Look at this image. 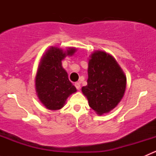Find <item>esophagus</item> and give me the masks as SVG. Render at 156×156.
I'll return each mask as SVG.
<instances>
[{
    "instance_id": "34e87169",
    "label": "esophagus",
    "mask_w": 156,
    "mask_h": 156,
    "mask_svg": "<svg viewBox=\"0 0 156 156\" xmlns=\"http://www.w3.org/2000/svg\"><path fill=\"white\" fill-rule=\"evenodd\" d=\"M75 87L77 88V90H80V89H81V84H80L79 82L75 83Z\"/></svg>"
}]
</instances>
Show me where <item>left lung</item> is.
Instances as JSON below:
<instances>
[{
	"mask_svg": "<svg viewBox=\"0 0 156 156\" xmlns=\"http://www.w3.org/2000/svg\"><path fill=\"white\" fill-rule=\"evenodd\" d=\"M87 72V84L81 90L89 106L99 115L108 112L123 97L126 88L125 74L115 59L103 51L91 55Z\"/></svg>",
	"mask_w": 156,
	"mask_h": 156,
	"instance_id": "obj_1",
	"label": "left lung"
}]
</instances>
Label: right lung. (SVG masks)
Returning <instances> with one entry per match:
<instances>
[{
  "label": "right lung",
  "mask_w": 156,
  "mask_h": 156,
  "mask_svg": "<svg viewBox=\"0 0 156 156\" xmlns=\"http://www.w3.org/2000/svg\"><path fill=\"white\" fill-rule=\"evenodd\" d=\"M75 51V48L63 52L59 48H51L39 64L35 79L36 91L41 103L48 109H60L69 96L76 92V88L62 67V59L66 56H72Z\"/></svg>",
  "instance_id": "1"
}]
</instances>
